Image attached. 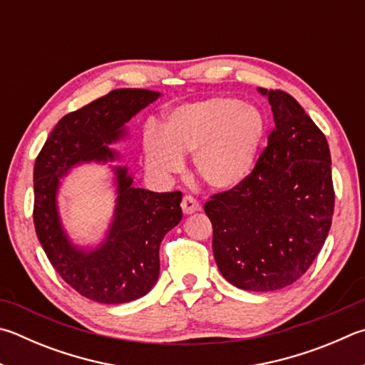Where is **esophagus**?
<instances>
[{
    "label": "esophagus",
    "instance_id": "esophagus-1",
    "mask_svg": "<svg viewBox=\"0 0 365 365\" xmlns=\"http://www.w3.org/2000/svg\"><path fill=\"white\" fill-rule=\"evenodd\" d=\"M200 209H201V207H200V202H197L193 196H190V195L183 196V200H182V210H183V214H187V215L195 214V212H197Z\"/></svg>",
    "mask_w": 365,
    "mask_h": 365
}]
</instances>
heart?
I'll use <instances>...</instances> for the list:
<instances>
[{
	"label": "heart",
	"instance_id": "1",
	"mask_svg": "<svg viewBox=\"0 0 365 365\" xmlns=\"http://www.w3.org/2000/svg\"><path fill=\"white\" fill-rule=\"evenodd\" d=\"M268 130L260 110L237 98L212 97L178 107L160 130L147 129L143 155L151 174L169 177L191 156L195 177L214 191H228L252 174Z\"/></svg>",
	"mask_w": 365,
	"mask_h": 365
}]
</instances>
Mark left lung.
I'll return each mask as SVG.
<instances>
[{"mask_svg": "<svg viewBox=\"0 0 365 365\" xmlns=\"http://www.w3.org/2000/svg\"><path fill=\"white\" fill-rule=\"evenodd\" d=\"M268 97L274 129L240 187L214 195L204 210L222 276L252 292L294 284L319 254L332 225L335 193L326 135L292 96Z\"/></svg>", "mask_w": 365, "mask_h": 365, "instance_id": "left-lung-1", "label": "left lung"}]
</instances>
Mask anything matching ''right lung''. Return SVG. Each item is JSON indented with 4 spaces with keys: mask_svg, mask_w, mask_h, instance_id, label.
Listing matches in <instances>:
<instances>
[{
    "mask_svg": "<svg viewBox=\"0 0 365 365\" xmlns=\"http://www.w3.org/2000/svg\"><path fill=\"white\" fill-rule=\"evenodd\" d=\"M160 96L148 89H115L65 115L35 161L36 236L62 279L89 300L128 303L153 289L163 237L182 220V193L135 188L128 168L115 165L113 222L102 244L79 247L70 241L58 215L61 180L78 164L116 161L119 155L108 145L124 138V124Z\"/></svg>",
    "mask_w": 365,
    "mask_h": 365,
    "instance_id": "1",
    "label": "right lung"
}]
</instances>
